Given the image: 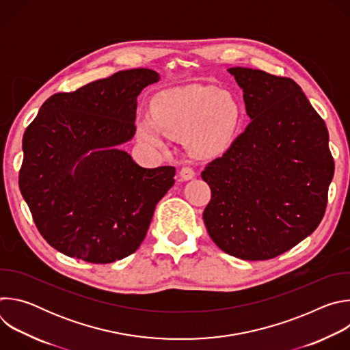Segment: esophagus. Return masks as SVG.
I'll return each instance as SVG.
<instances>
[{
    "instance_id": "34e87169",
    "label": "esophagus",
    "mask_w": 350,
    "mask_h": 350,
    "mask_svg": "<svg viewBox=\"0 0 350 350\" xmlns=\"http://www.w3.org/2000/svg\"><path fill=\"white\" fill-rule=\"evenodd\" d=\"M178 177H180L181 181H188V180H192L195 177V172H193V169L185 166L178 172Z\"/></svg>"
}]
</instances>
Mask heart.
I'll list each match as a JSON object with an SVG mask.
<instances>
[{
	"label": "heart",
	"instance_id": "1",
	"mask_svg": "<svg viewBox=\"0 0 350 350\" xmlns=\"http://www.w3.org/2000/svg\"><path fill=\"white\" fill-rule=\"evenodd\" d=\"M241 122V108L227 91L213 85L189 84L158 92L151 111L141 112L135 133L151 149L165 148V138H183L195 158H215L232 144Z\"/></svg>",
	"mask_w": 350,
	"mask_h": 350
}]
</instances>
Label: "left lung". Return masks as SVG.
<instances>
[{
	"label": "left lung",
	"instance_id": "8db88e82",
	"mask_svg": "<svg viewBox=\"0 0 350 350\" xmlns=\"http://www.w3.org/2000/svg\"><path fill=\"white\" fill-rule=\"evenodd\" d=\"M227 72L251 122L202 172L212 191L204 221L226 254L267 260L309 237L324 216L335 167L328 130L292 79Z\"/></svg>",
	"mask_w": 350,
	"mask_h": 350
}]
</instances>
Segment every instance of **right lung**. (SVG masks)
<instances>
[{
	"mask_svg": "<svg viewBox=\"0 0 350 350\" xmlns=\"http://www.w3.org/2000/svg\"><path fill=\"white\" fill-rule=\"evenodd\" d=\"M161 76L122 70L49 96L23 135L19 187L44 239L88 263L134 254L176 169H146L120 145L135 134L137 96Z\"/></svg>",
	"mask_w": 350,
	"mask_h": 350,
	"instance_id": "obj_1",
	"label": "right lung"
}]
</instances>
